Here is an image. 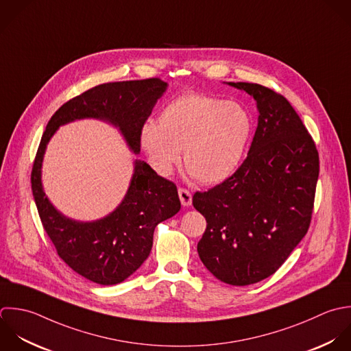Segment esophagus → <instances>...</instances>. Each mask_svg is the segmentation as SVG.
I'll use <instances>...</instances> for the list:
<instances>
[{
	"mask_svg": "<svg viewBox=\"0 0 351 351\" xmlns=\"http://www.w3.org/2000/svg\"><path fill=\"white\" fill-rule=\"evenodd\" d=\"M178 193H179V198H180L182 205H183V206H190V205H191V201H193L191 193H190L187 189H183V187H179Z\"/></svg>",
	"mask_w": 351,
	"mask_h": 351,
	"instance_id": "34e87169",
	"label": "esophagus"
}]
</instances>
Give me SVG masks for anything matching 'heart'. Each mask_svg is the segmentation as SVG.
I'll return each instance as SVG.
<instances>
[{
  "label": "heart",
  "instance_id": "1",
  "mask_svg": "<svg viewBox=\"0 0 351 351\" xmlns=\"http://www.w3.org/2000/svg\"><path fill=\"white\" fill-rule=\"evenodd\" d=\"M253 131L250 113L238 102L189 93L169 102L157 123L141 131L150 164L162 176L180 158L204 184L230 178L241 165Z\"/></svg>",
  "mask_w": 351,
  "mask_h": 351
}]
</instances>
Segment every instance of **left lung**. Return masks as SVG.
<instances>
[{
  "label": "left lung",
  "mask_w": 351,
  "mask_h": 351,
  "mask_svg": "<svg viewBox=\"0 0 351 351\" xmlns=\"http://www.w3.org/2000/svg\"><path fill=\"white\" fill-rule=\"evenodd\" d=\"M256 101L258 125L242 165L224 182L197 191L206 219L201 261L219 280L247 286L274 275L306 235L320 171L313 138L291 104L257 83H230Z\"/></svg>",
  "instance_id": "1"
}]
</instances>
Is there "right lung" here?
I'll list each match as a JSON object with an SVG mask.
<instances>
[{
    "label": "right lung",
    "mask_w": 351,
    "mask_h": 351,
    "mask_svg": "<svg viewBox=\"0 0 351 351\" xmlns=\"http://www.w3.org/2000/svg\"><path fill=\"white\" fill-rule=\"evenodd\" d=\"M167 88L160 77L98 84L61 105L40 138L31 171V189L42 226L58 257L76 274L102 286L121 283L149 257L158 223L180 210L176 184L136 160L130 189L109 216L80 223L58 213L46 198L40 167L46 145L56 130L86 117L119 127L134 153L141 152V131Z\"/></svg>",
    "instance_id": "obj_1"
}]
</instances>
